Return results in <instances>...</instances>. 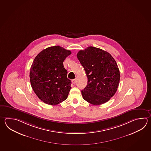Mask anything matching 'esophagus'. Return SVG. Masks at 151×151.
<instances>
[{"label":"esophagus","mask_w":151,"mask_h":151,"mask_svg":"<svg viewBox=\"0 0 151 151\" xmlns=\"http://www.w3.org/2000/svg\"><path fill=\"white\" fill-rule=\"evenodd\" d=\"M71 81H72L73 83L75 84L76 83V79H74V80H73Z\"/></svg>","instance_id":"esophagus-1"}]
</instances>
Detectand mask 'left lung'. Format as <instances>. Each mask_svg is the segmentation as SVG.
Instances as JSON below:
<instances>
[{
    "label": "left lung",
    "instance_id": "8db88e82",
    "mask_svg": "<svg viewBox=\"0 0 151 151\" xmlns=\"http://www.w3.org/2000/svg\"><path fill=\"white\" fill-rule=\"evenodd\" d=\"M77 57L88 80L81 91L83 99L95 105L109 101L117 91L120 81V72L114 58L103 49L92 46L80 50Z\"/></svg>",
    "mask_w": 151,
    "mask_h": 151
}]
</instances>
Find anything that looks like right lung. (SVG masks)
I'll list each match as a JSON object with an SVG mask.
<instances>
[{
    "instance_id": "add662e5",
    "label": "right lung",
    "mask_w": 151,
    "mask_h": 151,
    "mask_svg": "<svg viewBox=\"0 0 151 151\" xmlns=\"http://www.w3.org/2000/svg\"><path fill=\"white\" fill-rule=\"evenodd\" d=\"M71 53L55 46L43 49L35 58L29 73L31 86L45 103L55 105L67 99L71 82L63 62Z\"/></svg>"
}]
</instances>
